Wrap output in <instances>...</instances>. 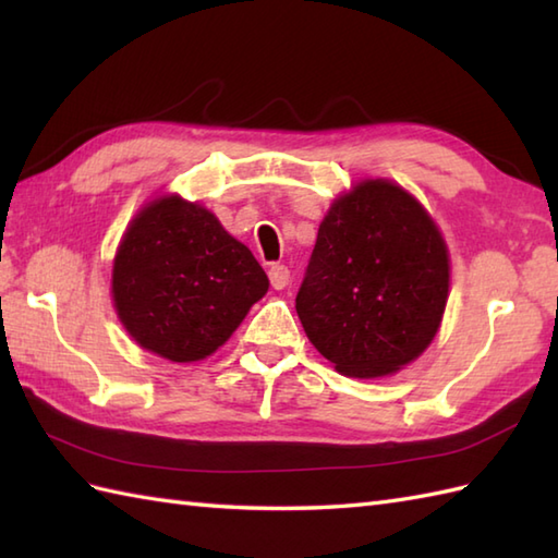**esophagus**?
I'll use <instances>...</instances> for the list:
<instances>
[{"label": "esophagus", "instance_id": "obj_1", "mask_svg": "<svg viewBox=\"0 0 558 558\" xmlns=\"http://www.w3.org/2000/svg\"><path fill=\"white\" fill-rule=\"evenodd\" d=\"M268 278H270V286L272 288L286 290L288 282H290V270H288V266H282V264H272L268 268Z\"/></svg>", "mask_w": 558, "mask_h": 558}]
</instances>
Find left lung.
Returning <instances> with one entry per match:
<instances>
[{"label":"left lung","instance_id":"1","mask_svg":"<svg viewBox=\"0 0 558 558\" xmlns=\"http://www.w3.org/2000/svg\"><path fill=\"white\" fill-rule=\"evenodd\" d=\"M448 288V246L429 210L396 182L362 180L318 225L294 306L340 374L381 378L432 345Z\"/></svg>","mask_w":558,"mask_h":558}]
</instances>
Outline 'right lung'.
<instances>
[{
    "label": "right lung",
    "instance_id": "right-lung-1",
    "mask_svg": "<svg viewBox=\"0 0 558 558\" xmlns=\"http://www.w3.org/2000/svg\"><path fill=\"white\" fill-rule=\"evenodd\" d=\"M254 254L180 194L141 208L112 260V304L136 345L177 364L210 357L268 292Z\"/></svg>",
    "mask_w": 558,
    "mask_h": 558
}]
</instances>
